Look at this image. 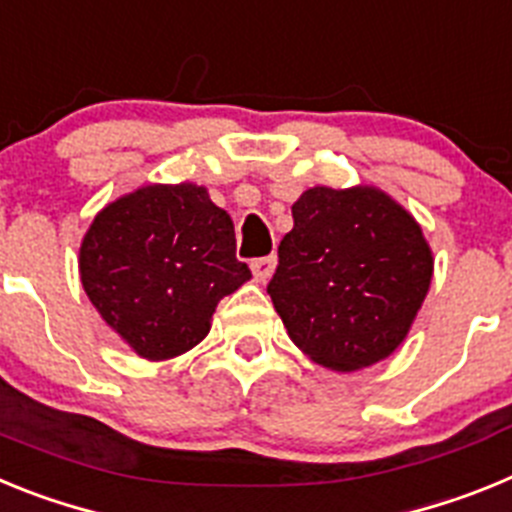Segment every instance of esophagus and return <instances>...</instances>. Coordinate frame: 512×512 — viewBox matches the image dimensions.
Returning a JSON list of instances; mask_svg holds the SVG:
<instances>
[{
    "label": "esophagus",
    "mask_w": 512,
    "mask_h": 512,
    "mask_svg": "<svg viewBox=\"0 0 512 512\" xmlns=\"http://www.w3.org/2000/svg\"><path fill=\"white\" fill-rule=\"evenodd\" d=\"M274 269H277V256H264V259H253L251 264V271L253 277H256V282H269L271 274H274Z\"/></svg>",
    "instance_id": "obj_1"
}]
</instances>
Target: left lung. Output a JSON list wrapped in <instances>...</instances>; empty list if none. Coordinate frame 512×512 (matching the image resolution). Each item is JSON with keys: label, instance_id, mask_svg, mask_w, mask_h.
Returning a JSON list of instances; mask_svg holds the SVG:
<instances>
[{"label": "left lung", "instance_id": "1", "mask_svg": "<svg viewBox=\"0 0 512 512\" xmlns=\"http://www.w3.org/2000/svg\"><path fill=\"white\" fill-rule=\"evenodd\" d=\"M292 217L266 287L292 343L333 372L395 354L433 279L418 220L372 184L305 189Z\"/></svg>", "mask_w": 512, "mask_h": 512}]
</instances>
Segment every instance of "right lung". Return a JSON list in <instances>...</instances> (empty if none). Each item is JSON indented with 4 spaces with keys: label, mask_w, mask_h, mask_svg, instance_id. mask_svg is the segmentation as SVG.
<instances>
[{
    "label": "right lung",
    "mask_w": 512,
    "mask_h": 512,
    "mask_svg": "<svg viewBox=\"0 0 512 512\" xmlns=\"http://www.w3.org/2000/svg\"><path fill=\"white\" fill-rule=\"evenodd\" d=\"M79 277L102 320L140 359L187 354L225 295L251 279L228 212L200 184H146L94 215Z\"/></svg>",
    "instance_id": "right-lung-1"
}]
</instances>
